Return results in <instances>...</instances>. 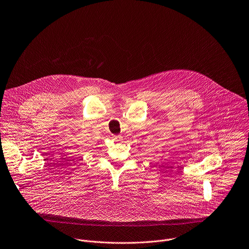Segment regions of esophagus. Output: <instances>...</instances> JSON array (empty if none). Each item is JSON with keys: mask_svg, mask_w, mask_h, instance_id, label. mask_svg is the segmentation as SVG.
<instances>
[{"mask_svg": "<svg viewBox=\"0 0 249 249\" xmlns=\"http://www.w3.org/2000/svg\"><path fill=\"white\" fill-rule=\"evenodd\" d=\"M112 140L114 142H120L121 141V136H112Z\"/></svg>", "mask_w": 249, "mask_h": 249, "instance_id": "1", "label": "esophagus"}]
</instances>
